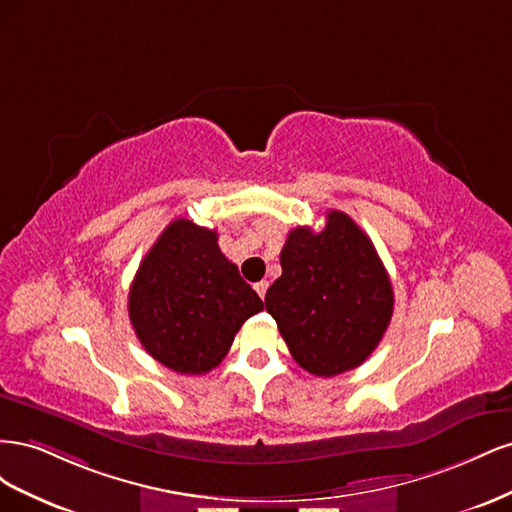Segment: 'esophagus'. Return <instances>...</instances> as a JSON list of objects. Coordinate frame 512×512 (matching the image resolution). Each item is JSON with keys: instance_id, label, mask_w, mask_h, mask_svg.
<instances>
[{"instance_id": "1", "label": "esophagus", "mask_w": 512, "mask_h": 512, "mask_svg": "<svg viewBox=\"0 0 512 512\" xmlns=\"http://www.w3.org/2000/svg\"><path fill=\"white\" fill-rule=\"evenodd\" d=\"M267 288H269V282H267V280H262V282H256V284H254V290L258 292V297H260V299H265Z\"/></svg>"}]
</instances>
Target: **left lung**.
Wrapping results in <instances>:
<instances>
[{"label": "left lung", "instance_id": "8db88e82", "mask_svg": "<svg viewBox=\"0 0 512 512\" xmlns=\"http://www.w3.org/2000/svg\"><path fill=\"white\" fill-rule=\"evenodd\" d=\"M280 262L265 305L292 359L322 378L359 367L393 316V286L371 239L350 215L329 211L322 230L288 232Z\"/></svg>", "mask_w": 512, "mask_h": 512}]
</instances>
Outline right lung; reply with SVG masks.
<instances>
[{"instance_id":"add662e5","label":"right lung","mask_w":512,"mask_h":512,"mask_svg":"<svg viewBox=\"0 0 512 512\" xmlns=\"http://www.w3.org/2000/svg\"><path fill=\"white\" fill-rule=\"evenodd\" d=\"M262 307L220 252L218 232L185 218L164 228L128 294L138 342L158 363L188 376L218 367L241 324Z\"/></svg>"}]
</instances>
